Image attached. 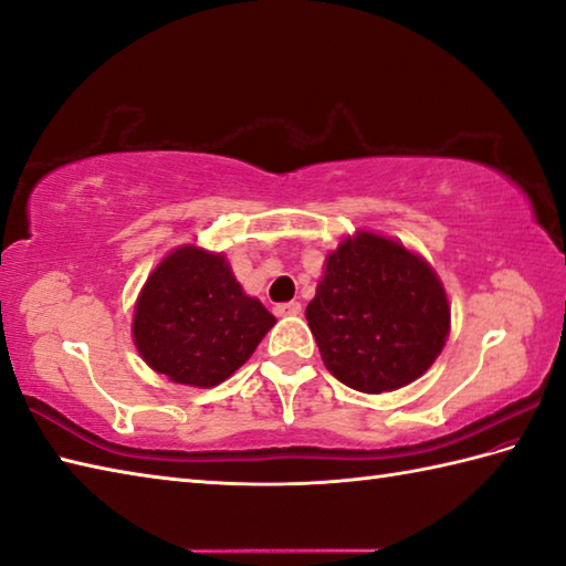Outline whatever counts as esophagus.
Wrapping results in <instances>:
<instances>
[{
  "instance_id": "esophagus-1",
  "label": "esophagus",
  "mask_w": 566,
  "mask_h": 566,
  "mask_svg": "<svg viewBox=\"0 0 566 566\" xmlns=\"http://www.w3.org/2000/svg\"><path fill=\"white\" fill-rule=\"evenodd\" d=\"M274 314L276 316H298V314H302V304H298V302L280 304V306H274Z\"/></svg>"
}]
</instances>
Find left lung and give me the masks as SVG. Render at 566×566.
<instances>
[{"label":"left lung","mask_w":566,"mask_h":566,"mask_svg":"<svg viewBox=\"0 0 566 566\" xmlns=\"http://www.w3.org/2000/svg\"><path fill=\"white\" fill-rule=\"evenodd\" d=\"M306 321L328 373L353 390L380 395L431 368L447 346L451 304L422 254L356 230L326 254Z\"/></svg>","instance_id":"8db88e82"}]
</instances>
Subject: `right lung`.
Segmentation results:
<instances>
[{"mask_svg":"<svg viewBox=\"0 0 566 566\" xmlns=\"http://www.w3.org/2000/svg\"><path fill=\"white\" fill-rule=\"evenodd\" d=\"M274 324L260 298L242 290L223 252L181 245L144 282L132 340L154 373L203 390L245 365Z\"/></svg>","mask_w":566,"mask_h":566,"instance_id":"obj_1","label":"right lung"}]
</instances>
